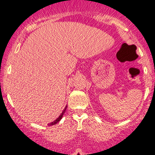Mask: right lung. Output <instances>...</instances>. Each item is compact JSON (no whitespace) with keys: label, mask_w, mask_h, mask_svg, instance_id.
Returning a JSON list of instances; mask_svg holds the SVG:
<instances>
[{"label":"right lung","mask_w":155,"mask_h":155,"mask_svg":"<svg viewBox=\"0 0 155 155\" xmlns=\"http://www.w3.org/2000/svg\"><path fill=\"white\" fill-rule=\"evenodd\" d=\"M66 107H67V106H66V108H65V109H64V110L63 111V112H62V113H61V115H60V116L58 117V118H56V119L54 121H53V122H51V123L50 124V125H56V124L57 123V122H59V121H60V120H61L62 117H63V114H64V113H65V112H66Z\"/></svg>","instance_id":"right-lung-1"}]
</instances>
